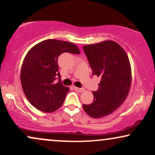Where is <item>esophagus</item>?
<instances>
[{
	"label": "esophagus",
	"instance_id": "1",
	"mask_svg": "<svg viewBox=\"0 0 155 155\" xmlns=\"http://www.w3.org/2000/svg\"><path fill=\"white\" fill-rule=\"evenodd\" d=\"M74 90H76V91H77V92H83L84 90V89L83 88H79V87H74Z\"/></svg>",
	"mask_w": 155,
	"mask_h": 155
}]
</instances>
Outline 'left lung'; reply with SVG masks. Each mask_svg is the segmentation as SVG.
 <instances>
[{"mask_svg":"<svg viewBox=\"0 0 155 155\" xmlns=\"http://www.w3.org/2000/svg\"><path fill=\"white\" fill-rule=\"evenodd\" d=\"M92 71L101 77L98 90L93 91L92 104L82 106L90 117L101 118L111 114L123 104L132 80L129 58L120 44L114 41L83 47Z\"/></svg>","mask_w":155,"mask_h":155,"instance_id":"1","label":"left lung"}]
</instances>
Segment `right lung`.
<instances>
[{
    "mask_svg": "<svg viewBox=\"0 0 155 155\" xmlns=\"http://www.w3.org/2000/svg\"><path fill=\"white\" fill-rule=\"evenodd\" d=\"M63 52L80 51L71 42L47 39L32 47L23 60L20 74L23 92L34 107L46 113L61 107L69 91L62 84L58 71V60Z\"/></svg>",
    "mask_w": 155,
    "mask_h": 155,
    "instance_id": "right-lung-1",
    "label": "right lung"
}]
</instances>
